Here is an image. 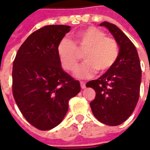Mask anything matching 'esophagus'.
I'll use <instances>...</instances> for the list:
<instances>
[{"label":"esophagus","instance_id":"34e87169","mask_svg":"<svg viewBox=\"0 0 150 150\" xmlns=\"http://www.w3.org/2000/svg\"><path fill=\"white\" fill-rule=\"evenodd\" d=\"M80 87H81V88H82V89L86 88V86H85V83H84V82H83V81H81V82H80Z\"/></svg>","mask_w":150,"mask_h":150}]
</instances>
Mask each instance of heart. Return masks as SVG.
<instances>
[{
  "mask_svg": "<svg viewBox=\"0 0 150 150\" xmlns=\"http://www.w3.org/2000/svg\"><path fill=\"white\" fill-rule=\"evenodd\" d=\"M85 49V62L75 72L79 79L91 77L96 71L101 73L108 71L117 61L119 51L114 38L106 37V33L96 27H88L76 33L74 42L63 38L59 42L57 52L63 68L74 71L80 59L79 52Z\"/></svg>",
  "mask_w": 150,
  "mask_h": 150,
  "instance_id": "1",
  "label": "heart"
}]
</instances>
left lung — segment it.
<instances>
[{
	"label": "left lung",
	"mask_w": 150,
	"mask_h": 150,
	"mask_svg": "<svg viewBox=\"0 0 150 150\" xmlns=\"http://www.w3.org/2000/svg\"><path fill=\"white\" fill-rule=\"evenodd\" d=\"M112 34L119 52L112 67L98 79L88 81L87 87L96 92L90 103L94 117L108 126H118L135 110L139 97L141 67L135 45L117 25L101 23Z\"/></svg>",
	"instance_id": "obj_1"
}]
</instances>
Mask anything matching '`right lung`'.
I'll return each instance as SVG.
<instances>
[{"label":"right lung","mask_w":150,"mask_h":150,"mask_svg":"<svg viewBox=\"0 0 150 150\" xmlns=\"http://www.w3.org/2000/svg\"><path fill=\"white\" fill-rule=\"evenodd\" d=\"M71 31L68 25H47L28 37L13 63L12 91L24 118L41 131L62 122L80 84L62 70L57 47Z\"/></svg>","instance_id":"add662e5"}]
</instances>
